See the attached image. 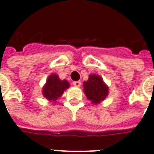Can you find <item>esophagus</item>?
<instances>
[{
    "mask_svg": "<svg viewBox=\"0 0 154 154\" xmlns=\"http://www.w3.org/2000/svg\"><path fill=\"white\" fill-rule=\"evenodd\" d=\"M73 85H75V87H80V85H81V82L80 81H74L73 82Z\"/></svg>",
    "mask_w": 154,
    "mask_h": 154,
    "instance_id": "1",
    "label": "esophagus"
}]
</instances>
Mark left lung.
<instances>
[{"label": "left lung", "instance_id": "left-lung-1", "mask_svg": "<svg viewBox=\"0 0 154 154\" xmlns=\"http://www.w3.org/2000/svg\"><path fill=\"white\" fill-rule=\"evenodd\" d=\"M84 92L93 104H98L108 95V87L97 75H90L87 81L84 82Z\"/></svg>", "mask_w": 154, "mask_h": 154}]
</instances>
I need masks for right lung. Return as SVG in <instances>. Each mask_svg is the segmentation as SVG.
Instances as JSON below:
<instances>
[{
    "label": "right lung",
    "instance_id": "add662e5",
    "mask_svg": "<svg viewBox=\"0 0 154 154\" xmlns=\"http://www.w3.org/2000/svg\"><path fill=\"white\" fill-rule=\"evenodd\" d=\"M69 87V84L67 80H61L57 74H52L49 75L43 86L42 94L48 100L56 102L58 97H61L64 91Z\"/></svg>",
    "mask_w": 154,
    "mask_h": 154
}]
</instances>
